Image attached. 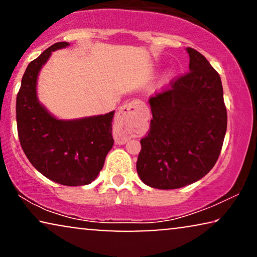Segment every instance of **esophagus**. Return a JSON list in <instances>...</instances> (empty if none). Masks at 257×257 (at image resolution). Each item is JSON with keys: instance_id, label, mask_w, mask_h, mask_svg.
Returning a JSON list of instances; mask_svg holds the SVG:
<instances>
[{"instance_id": "esophagus-1", "label": "esophagus", "mask_w": 257, "mask_h": 257, "mask_svg": "<svg viewBox=\"0 0 257 257\" xmlns=\"http://www.w3.org/2000/svg\"><path fill=\"white\" fill-rule=\"evenodd\" d=\"M138 104H139V101H131V103L125 104L124 106L120 107V110H119V113L117 115V127L119 130L124 128L125 124L128 121L130 115H131L133 112L136 111V108L138 107ZM117 142L120 143V144H124L126 142V137L119 138Z\"/></svg>"}]
</instances>
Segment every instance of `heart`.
Here are the masks:
<instances>
[{
  "instance_id": "b5f03b06",
  "label": "heart",
  "mask_w": 257,
  "mask_h": 257,
  "mask_svg": "<svg viewBox=\"0 0 257 257\" xmlns=\"http://www.w3.org/2000/svg\"><path fill=\"white\" fill-rule=\"evenodd\" d=\"M173 75H174L173 70L167 69L166 71L163 73V76H161V78H160V84H161V85H166L167 83H170L171 79H172V77H173Z\"/></svg>"
}]
</instances>
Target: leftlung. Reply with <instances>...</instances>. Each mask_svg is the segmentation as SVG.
I'll use <instances>...</instances> for the list:
<instances>
[{
  "label": "left lung",
  "mask_w": 257,
  "mask_h": 257,
  "mask_svg": "<svg viewBox=\"0 0 257 257\" xmlns=\"http://www.w3.org/2000/svg\"><path fill=\"white\" fill-rule=\"evenodd\" d=\"M189 72L149 100L151 128L140 140L137 172L158 189L185 187L205 177L220 156L227 131L221 78L205 56L186 48Z\"/></svg>",
  "instance_id": "left-lung-1"
}]
</instances>
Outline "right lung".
I'll list each match as a JSON object with an SVG mask.
<instances>
[{
  "label": "right lung",
  "mask_w": 257,
  "mask_h": 257,
  "mask_svg": "<svg viewBox=\"0 0 257 257\" xmlns=\"http://www.w3.org/2000/svg\"><path fill=\"white\" fill-rule=\"evenodd\" d=\"M69 45L68 42L55 43L28 65L16 98L17 132L23 152L45 178L64 186H84L98 177L113 146L114 111L59 119L38 99L42 68L52 52Z\"/></svg>",
  "instance_id": "right-lung-1"
}]
</instances>
